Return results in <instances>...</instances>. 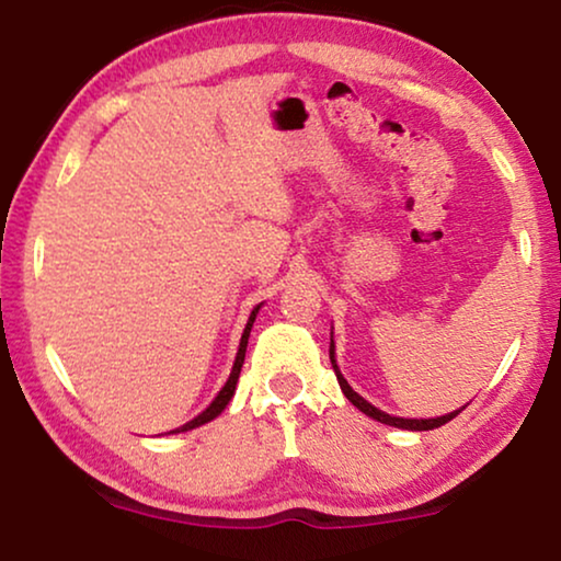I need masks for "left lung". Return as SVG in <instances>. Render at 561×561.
<instances>
[{"mask_svg": "<svg viewBox=\"0 0 561 561\" xmlns=\"http://www.w3.org/2000/svg\"><path fill=\"white\" fill-rule=\"evenodd\" d=\"M331 364H333V369H335V377H339V385H341L343 394H346V398H348L351 402H354V405H356L358 410H362V413H367L369 417H375V421H379V423L394 425V428H408V431H431V428H438V425L449 423L451 417L459 415V410H454V413L442 415V417H428V421H415V417H394V415H387V413H382V410H377L375 405H369V402L364 400L362 394H356L354 390H351L346 379L341 377V371H339V367H335V358H333V339H331Z\"/></svg>", "mask_w": 561, "mask_h": 561, "instance_id": "8db88e82", "label": "left lung"}]
</instances>
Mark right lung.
<instances>
[{
	"instance_id": "add662e5",
	"label": "right lung",
	"mask_w": 561,
	"mask_h": 561,
	"mask_svg": "<svg viewBox=\"0 0 561 561\" xmlns=\"http://www.w3.org/2000/svg\"><path fill=\"white\" fill-rule=\"evenodd\" d=\"M256 312H259V308H253L251 318H249V323H245V331H243V335H241V346H238V356H236L233 371H230L228 382H226V387H222V390L218 392V398H215V400L210 402V408L203 410V413H199L197 417H194V421L184 423L182 428H176V431H171V433H179V431H190V428H197V425H203V423H207V421H213V417H218V415L222 413V410H226V405H228L230 398H233V392H236V382H238V375H241L243 358H245V346H249V333H251V325H253V320H256Z\"/></svg>"
}]
</instances>
